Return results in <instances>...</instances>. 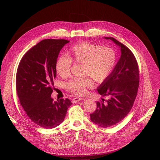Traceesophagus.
Instances as JSON below:
<instances>
[{"instance_id":"obj_1","label":"esophagus","mask_w":160,"mask_h":160,"mask_svg":"<svg viewBox=\"0 0 160 160\" xmlns=\"http://www.w3.org/2000/svg\"><path fill=\"white\" fill-rule=\"evenodd\" d=\"M81 100H83V99L80 98H77V97H76V98H73V99H72V102L76 103V102H78V101H81Z\"/></svg>"}]
</instances>
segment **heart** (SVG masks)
I'll return each instance as SVG.
<instances>
[{"label":"heart","mask_w":160,"mask_h":160,"mask_svg":"<svg viewBox=\"0 0 160 160\" xmlns=\"http://www.w3.org/2000/svg\"><path fill=\"white\" fill-rule=\"evenodd\" d=\"M72 60L83 64L82 73L86 76L73 78L64 86L68 92L82 95L87 88L92 87L91 78L96 83H102L110 76L117 65V55L112 49L99 44L88 42L77 43L68 52V56L63 54L57 59L56 70L60 77L66 78L70 75Z\"/></svg>","instance_id":"obj_1"}]
</instances>
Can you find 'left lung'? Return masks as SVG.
Wrapping results in <instances>:
<instances>
[{"label": "left lung", "instance_id": "obj_1", "mask_svg": "<svg viewBox=\"0 0 160 160\" xmlns=\"http://www.w3.org/2000/svg\"><path fill=\"white\" fill-rule=\"evenodd\" d=\"M110 39L120 48L121 56L110 76L97 90L107 100L97 102L96 110L90 114V120L102 128L122 121L131 110L139 84L138 64L132 52L112 37Z\"/></svg>", "mask_w": 160, "mask_h": 160}]
</instances>
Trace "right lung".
I'll list each match as a JSON object with an SVG mask.
<instances>
[{
  "instance_id": "1",
  "label": "right lung",
  "mask_w": 160,
  "mask_h": 160,
  "mask_svg": "<svg viewBox=\"0 0 160 160\" xmlns=\"http://www.w3.org/2000/svg\"><path fill=\"white\" fill-rule=\"evenodd\" d=\"M68 42L64 39L43 40L25 53L18 68L16 82L20 104L33 123L46 129L60 125L72 104L67 98L54 101L51 98L56 62Z\"/></svg>"
}]
</instances>
